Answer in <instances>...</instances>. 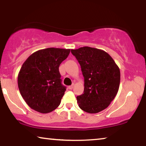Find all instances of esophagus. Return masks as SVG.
<instances>
[{"label": "esophagus", "instance_id": "esophagus-1", "mask_svg": "<svg viewBox=\"0 0 146 146\" xmlns=\"http://www.w3.org/2000/svg\"><path fill=\"white\" fill-rule=\"evenodd\" d=\"M73 87H74V85L73 84V85H71V86H68V88H69V90H72V89L73 88Z\"/></svg>", "mask_w": 146, "mask_h": 146}]
</instances>
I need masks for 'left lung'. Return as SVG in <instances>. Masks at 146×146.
<instances>
[{"label": "left lung", "instance_id": "1", "mask_svg": "<svg viewBox=\"0 0 146 146\" xmlns=\"http://www.w3.org/2000/svg\"><path fill=\"white\" fill-rule=\"evenodd\" d=\"M71 53L80 64L84 78V93L76 97L79 108L89 113L105 110L119 89V68L102 49L85 46L71 49Z\"/></svg>", "mask_w": 146, "mask_h": 146}]
</instances>
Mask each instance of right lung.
I'll return each instance as SVG.
<instances>
[{
	"label": "right lung",
	"instance_id": "right-lung-1",
	"mask_svg": "<svg viewBox=\"0 0 146 146\" xmlns=\"http://www.w3.org/2000/svg\"><path fill=\"white\" fill-rule=\"evenodd\" d=\"M70 49L49 48L29 56L18 75L22 97L31 109L50 113L60 105L66 88L61 84L58 68L68 57Z\"/></svg>",
	"mask_w": 146,
	"mask_h": 146
}]
</instances>
